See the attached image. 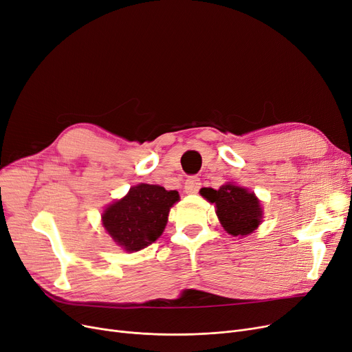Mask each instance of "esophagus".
Returning <instances> with one entry per match:
<instances>
[{
    "mask_svg": "<svg viewBox=\"0 0 352 352\" xmlns=\"http://www.w3.org/2000/svg\"><path fill=\"white\" fill-rule=\"evenodd\" d=\"M200 187H201L200 178H198V177H190L186 181V184H184V191L187 194H195L198 190H200Z\"/></svg>",
    "mask_w": 352,
    "mask_h": 352,
    "instance_id": "esophagus-1",
    "label": "esophagus"
}]
</instances>
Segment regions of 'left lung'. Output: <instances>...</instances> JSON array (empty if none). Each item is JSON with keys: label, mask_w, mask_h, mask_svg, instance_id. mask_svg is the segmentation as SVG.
Returning <instances> with one entry per match:
<instances>
[{"label": "left lung", "mask_w": 352, "mask_h": 352, "mask_svg": "<svg viewBox=\"0 0 352 352\" xmlns=\"http://www.w3.org/2000/svg\"><path fill=\"white\" fill-rule=\"evenodd\" d=\"M201 195L216 204V214L224 230L234 237L252 234L262 223L263 210L254 192L236 184L221 186L219 190L204 188Z\"/></svg>", "instance_id": "8db88e82"}]
</instances>
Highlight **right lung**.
I'll return each mask as SVG.
<instances>
[{
	"label": "right lung",
	"instance_id": "1",
	"mask_svg": "<svg viewBox=\"0 0 352 352\" xmlns=\"http://www.w3.org/2000/svg\"><path fill=\"white\" fill-rule=\"evenodd\" d=\"M179 200L178 191L161 186L138 184L106 207L102 224L113 241L126 252H138L164 232L170 208Z\"/></svg>",
	"mask_w": 352,
	"mask_h": 352
}]
</instances>
